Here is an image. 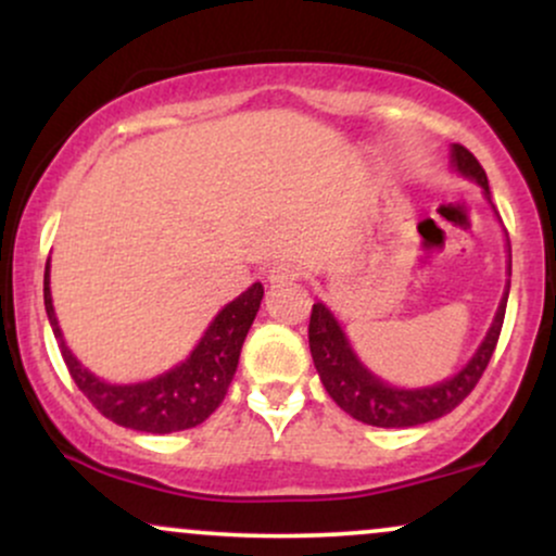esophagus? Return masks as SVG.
Segmentation results:
<instances>
[{
  "label": "esophagus",
  "instance_id": "esophagus-1",
  "mask_svg": "<svg viewBox=\"0 0 556 556\" xmlns=\"http://www.w3.org/2000/svg\"><path fill=\"white\" fill-rule=\"evenodd\" d=\"M300 277V269L295 264H287V261H282V264H274L269 269V285L274 287H282V285H292L295 279Z\"/></svg>",
  "mask_w": 556,
  "mask_h": 556
}]
</instances>
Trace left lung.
<instances>
[{"label":"left lung","mask_w":556,"mask_h":556,"mask_svg":"<svg viewBox=\"0 0 556 556\" xmlns=\"http://www.w3.org/2000/svg\"><path fill=\"white\" fill-rule=\"evenodd\" d=\"M452 164H455V169L460 175L481 185L483 193L489 195L486 172H483L478 159L465 146H452ZM509 274H513V256H509ZM507 295L509 287L504 292L494 324L486 331V340L476 350L468 366L463 371H457L452 379L424 389H397L376 379L358 361V355L353 353L348 337H344L342 327L331 316L327 305L314 303L308 324V342L311 355H314V366L318 376H321V384L344 413H350L355 420H363L368 426H379V429H407V426H420L442 418L446 413L455 410L473 392L478 379L486 371L491 355L496 350V342H500Z\"/></svg>","instance_id":"8db88e82"}]
</instances>
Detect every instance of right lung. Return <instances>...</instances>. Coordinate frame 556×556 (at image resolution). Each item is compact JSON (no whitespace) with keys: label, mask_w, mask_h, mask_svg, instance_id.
<instances>
[{"label":"right lung","mask_w":556,"mask_h":556,"mask_svg":"<svg viewBox=\"0 0 556 556\" xmlns=\"http://www.w3.org/2000/svg\"><path fill=\"white\" fill-rule=\"evenodd\" d=\"M261 298H264V287L256 282L232 303H227L216 314L201 342L195 344L193 353L172 371L151 381H140V384H106L88 368H83L67 350L60 324H56L52 290H49V261L43 271V305H47L49 324H52L73 381L101 416L125 429L146 433L193 429L222 405L232 384V376L238 371L242 342L258 314Z\"/></svg>","instance_id":"add662e5"}]
</instances>
